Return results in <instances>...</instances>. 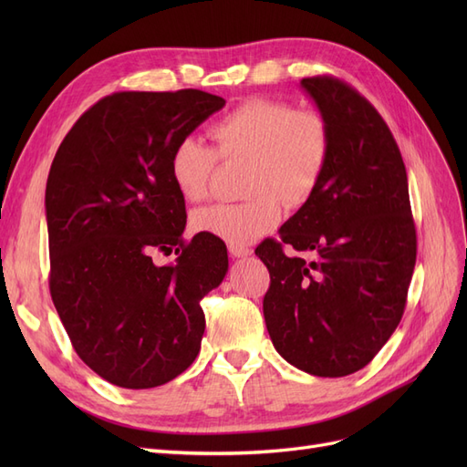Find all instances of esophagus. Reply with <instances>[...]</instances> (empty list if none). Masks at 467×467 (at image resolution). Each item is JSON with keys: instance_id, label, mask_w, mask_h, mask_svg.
<instances>
[{"instance_id": "34e87169", "label": "esophagus", "mask_w": 467, "mask_h": 467, "mask_svg": "<svg viewBox=\"0 0 467 467\" xmlns=\"http://www.w3.org/2000/svg\"><path fill=\"white\" fill-rule=\"evenodd\" d=\"M228 251H230V255H232L234 259H245V257H249L251 253H253L249 247H245V245H235V244H230V245H228Z\"/></svg>"}]
</instances>
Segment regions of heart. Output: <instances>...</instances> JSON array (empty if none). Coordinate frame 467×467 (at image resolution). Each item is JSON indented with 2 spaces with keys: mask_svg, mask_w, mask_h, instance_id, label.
<instances>
[{
  "mask_svg": "<svg viewBox=\"0 0 467 467\" xmlns=\"http://www.w3.org/2000/svg\"><path fill=\"white\" fill-rule=\"evenodd\" d=\"M216 150L192 136L169 153V177L191 202L208 194L216 160H247L245 192L239 204H212L194 212L192 228L222 242L245 245L273 232L285 202L309 201L327 169L331 129L317 109H296L273 97H251L208 130ZM285 201L282 202L281 199Z\"/></svg>",
  "mask_w": 467,
  "mask_h": 467,
  "instance_id": "obj_1",
  "label": "heart"
}]
</instances>
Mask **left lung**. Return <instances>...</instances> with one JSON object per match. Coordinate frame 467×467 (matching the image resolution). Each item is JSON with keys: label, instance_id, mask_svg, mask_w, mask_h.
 <instances>
[{"label": "left lung", "instance_id": "8db88e82", "mask_svg": "<svg viewBox=\"0 0 467 467\" xmlns=\"http://www.w3.org/2000/svg\"><path fill=\"white\" fill-rule=\"evenodd\" d=\"M331 129L316 192L255 255L271 273L263 300L278 355L312 376L364 368L398 327L417 259L407 173L379 112L341 79L306 78ZM290 244L306 258L284 250Z\"/></svg>", "mask_w": 467, "mask_h": 467}]
</instances>
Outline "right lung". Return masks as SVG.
<instances>
[{
    "label": "right lung",
    "instance_id": "1",
    "mask_svg": "<svg viewBox=\"0 0 467 467\" xmlns=\"http://www.w3.org/2000/svg\"><path fill=\"white\" fill-rule=\"evenodd\" d=\"M223 105L199 89L112 93L56 151L45 196L52 302L79 358L119 388L163 386L201 350V300L228 273V251L208 234L185 244L169 153ZM155 250L180 257L158 267Z\"/></svg>",
    "mask_w": 467,
    "mask_h": 467
}]
</instances>
